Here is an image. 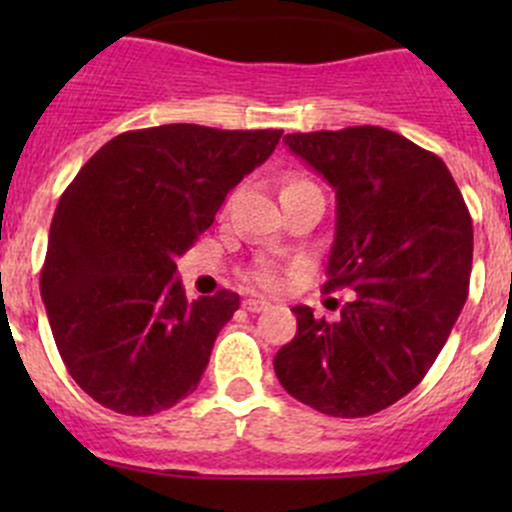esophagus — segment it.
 Listing matches in <instances>:
<instances>
[{
  "label": "esophagus",
  "mask_w": 512,
  "mask_h": 512,
  "mask_svg": "<svg viewBox=\"0 0 512 512\" xmlns=\"http://www.w3.org/2000/svg\"><path fill=\"white\" fill-rule=\"evenodd\" d=\"M242 307H245L247 312H262V309L270 307V302H267V299H262V297H247L245 302H242Z\"/></svg>",
  "instance_id": "1"
}]
</instances>
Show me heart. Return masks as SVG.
<instances>
[{"label": "heart", "mask_w": 512, "mask_h": 512, "mask_svg": "<svg viewBox=\"0 0 512 512\" xmlns=\"http://www.w3.org/2000/svg\"><path fill=\"white\" fill-rule=\"evenodd\" d=\"M309 188H317V185H314L309 178H304V175L289 173L285 175V180H282V195L297 193V190H309ZM280 277H282L280 267H277L275 262H260V265L252 270V280L262 287H277L280 285Z\"/></svg>", "instance_id": "1"}]
</instances>
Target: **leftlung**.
I'll return each instance as SVG.
<instances>
[{"instance_id":"8db88e82","label":"left lung","mask_w":512,"mask_h":512,"mask_svg":"<svg viewBox=\"0 0 512 512\" xmlns=\"http://www.w3.org/2000/svg\"><path fill=\"white\" fill-rule=\"evenodd\" d=\"M285 143L337 190L324 289L349 287L339 322L294 307L275 356L289 396L319 414L371 416L421 384L468 297L473 223L436 153L379 126L289 133Z\"/></svg>"}]
</instances>
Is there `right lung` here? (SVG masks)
Masks as SVG:
<instances>
[{"label":"right lung","mask_w":512,"mask_h":512,"mask_svg":"<svg viewBox=\"0 0 512 512\" xmlns=\"http://www.w3.org/2000/svg\"><path fill=\"white\" fill-rule=\"evenodd\" d=\"M280 136L195 123L126 131L64 190L41 299L66 369L98 404L153 416L198 389L240 297L220 289L188 302L175 260Z\"/></svg>","instance_id":"obj_1"}]
</instances>
